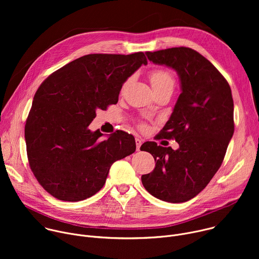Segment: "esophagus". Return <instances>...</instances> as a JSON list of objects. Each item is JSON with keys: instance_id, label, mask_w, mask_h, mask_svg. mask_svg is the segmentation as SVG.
Returning a JSON list of instances; mask_svg holds the SVG:
<instances>
[{"instance_id": "34e87169", "label": "esophagus", "mask_w": 259, "mask_h": 259, "mask_svg": "<svg viewBox=\"0 0 259 259\" xmlns=\"http://www.w3.org/2000/svg\"><path fill=\"white\" fill-rule=\"evenodd\" d=\"M135 143H136V150L139 151L140 146H141V144H142V140L139 139V138H135Z\"/></svg>"}]
</instances>
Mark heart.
<instances>
[{
	"instance_id": "heart-1",
	"label": "heart",
	"mask_w": 259,
	"mask_h": 259,
	"mask_svg": "<svg viewBox=\"0 0 259 259\" xmlns=\"http://www.w3.org/2000/svg\"><path fill=\"white\" fill-rule=\"evenodd\" d=\"M150 81L155 90H158L168 85H173L174 83L171 73L165 69H155L151 71Z\"/></svg>"
}]
</instances>
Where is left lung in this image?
<instances>
[{"label": "left lung", "mask_w": 259, "mask_h": 259, "mask_svg": "<svg viewBox=\"0 0 259 259\" xmlns=\"http://www.w3.org/2000/svg\"><path fill=\"white\" fill-rule=\"evenodd\" d=\"M145 54L155 64L177 72L181 93L159 134V139H175L179 147L174 151L144 142L140 150L153 155L156 166L141 181L157 199L187 202L206 188L225 159L235 130L232 90L217 68L191 48Z\"/></svg>", "instance_id": "left-lung-1"}]
</instances>
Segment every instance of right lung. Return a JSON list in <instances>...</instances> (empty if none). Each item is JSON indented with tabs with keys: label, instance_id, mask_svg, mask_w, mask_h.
<instances>
[{
	"label": "right lung",
	"instance_id": "add662e5",
	"mask_svg": "<svg viewBox=\"0 0 259 259\" xmlns=\"http://www.w3.org/2000/svg\"><path fill=\"white\" fill-rule=\"evenodd\" d=\"M143 52L88 54L62 66L36 90L24 136L29 167L61 201L78 202L104 186L116 161L136 150L133 135L91 131L96 110L116 104L123 84L142 65Z\"/></svg>",
	"mask_w": 259,
	"mask_h": 259
}]
</instances>
